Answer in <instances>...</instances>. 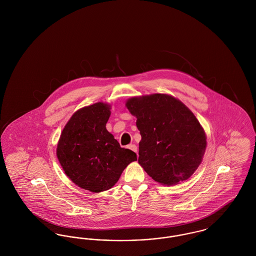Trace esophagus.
Returning a JSON list of instances; mask_svg holds the SVG:
<instances>
[{"instance_id": "34e87169", "label": "esophagus", "mask_w": 256, "mask_h": 256, "mask_svg": "<svg viewBox=\"0 0 256 256\" xmlns=\"http://www.w3.org/2000/svg\"><path fill=\"white\" fill-rule=\"evenodd\" d=\"M128 148L130 150H132L134 152H137V146H136V145H134V144H130V145H128Z\"/></svg>"}]
</instances>
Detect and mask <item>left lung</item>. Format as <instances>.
<instances>
[{
    "label": "left lung",
    "mask_w": 256,
    "mask_h": 256,
    "mask_svg": "<svg viewBox=\"0 0 256 256\" xmlns=\"http://www.w3.org/2000/svg\"><path fill=\"white\" fill-rule=\"evenodd\" d=\"M141 134L138 162L156 182L174 185L188 180L202 161L206 135L193 112L167 94L128 98Z\"/></svg>",
    "instance_id": "8db88e82"
}]
</instances>
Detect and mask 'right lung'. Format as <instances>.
<instances>
[{
	"label": "right lung",
	"mask_w": 256,
	"mask_h": 256,
	"mask_svg": "<svg viewBox=\"0 0 256 256\" xmlns=\"http://www.w3.org/2000/svg\"><path fill=\"white\" fill-rule=\"evenodd\" d=\"M110 106L96 102L76 111L64 126L56 156L67 176L93 193L112 188L136 154L121 148L108 132Z\"/></svg>",
	"instance_id": "right-lung-1"
}]
</instances>
